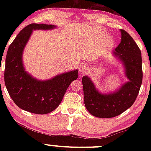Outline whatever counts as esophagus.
<instances>
[{
	"instance_id": "obj_1",
	"label": "esophagus",
	"mask_w": 151,
	"mask_h": 151,
	"mask_svg": "<svg viewBox=\"0 0 151 151\" xmlns=\"http://www.w3.org/2000/svg\"><path fill=\"white\" fill-rule=\"evenodd\" d=\"M89 70V68H88V67L85 65H83L81 66L80 67V72L81 73H83V74H85L87 72V71Z\"/></svg>"
}]
</instances>
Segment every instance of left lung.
Listing matches in <instances>:
<instances>
[{
  "label": "left lung",
  "mask_w": 151,
  "mask_h": 151,
  "mask_svg": "<svg viewBox=\"0 0 151 151\" xmlns=\"http://www.w3.org/2000/svg\"><path fill=\"white\" fill-rule=\"evenodd\" d=\"M121 40L112 52L124 66L129 79L113 92L102 93L88 76L82 77L84 104L88 111L98 118H113L130 108L138 96L143 79L141 52L131 36L120 30Z\"/></svg>",
  "instance_id": "obj_1"
}]
</instances>
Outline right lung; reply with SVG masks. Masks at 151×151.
I'll use <instances>...</instances> for the list:
<instances>
[{
	"mask_svg": "<svg viewBox=\"0 0 151 151\" xmlns=\"http://www.w3.org/2000/svg\"><path fill=\"white\" fill-rule=\"evenodd\" d=\"M57 26L32 23L20 31L9 46L6 58L4 79L8 93L19 108L33 114H49L58 108L70 84L78 78V70L40 80L27 73L22 55L33 30H49Z\"/></svg>",
	"mask_w": 151,
	"mask_h": 151,
	"instance_id": "right-lung-1",
	"label": "right lung"
}]
</instances>
